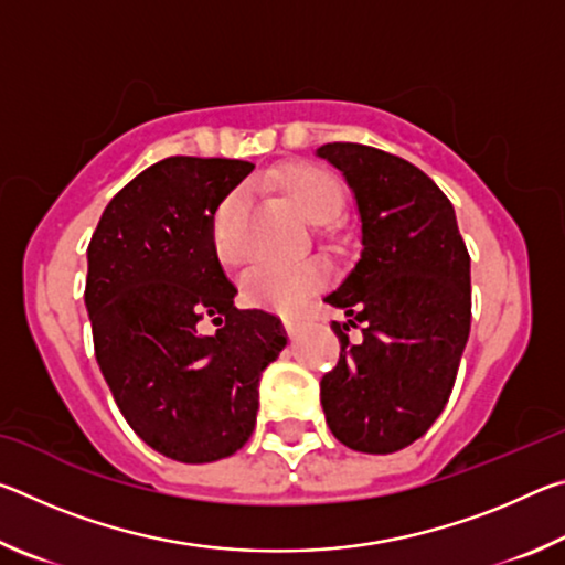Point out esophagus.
Masks as SVG:
<instances>
[{
    "label": "esophagus",
    "mask_w": 565,
    "mask_h": 565,
    "mask_svg": "<svg viewBox=\"0 0 565 565\" xmlns=\"http://www.w3.org/2000/svg\"><path fill=\"white\" fill-rule=\"evenodd\" d=\"M284 327H286V331H289L291 337H294V333L299 331L301 323H299V319H294V317H284Z\"/></svg>",
    "instance_id": "obj_1"
}]
</instances>
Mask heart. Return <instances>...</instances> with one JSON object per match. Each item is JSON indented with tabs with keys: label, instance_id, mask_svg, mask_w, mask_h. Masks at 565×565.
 Instances as JSON below:
<instances>
[{
	"label": "heart",
	"instance_id": "b5f03b06",
	"mask_svg": "<svg viewBox=\"0 0 565 565\" xmlns=\"http://www.w3.org/2000/svg\"><path fill=\"white\" fill-rule=\"evenodd\" d=\"M274 186H279L291 204L313 224H331L347 204L341 181L317 164L291 161L271 174ZM244 212V194H226L212 216V246L216 259L224 266H234L242 259L238 248V222ZM331 269L319 256L294 264H262L254 266L244 279V299L262 309L294 313L306 296L321 291L329 284Z\"/></svg>",
	"mask_w": 565,
	"mask_h": 565
}]
</instances>
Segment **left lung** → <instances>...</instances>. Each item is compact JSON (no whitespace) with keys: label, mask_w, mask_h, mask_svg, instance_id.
<instances>
[{"label":"left lung","mask_w":565,"mask_h":565,"mask_svg":"<svg viewBox=\"0 0 565 565\" xmlns=\"http://www.w3.org/2000/svg\"><path fill=\"white\" fill-rule=\"evenodd\" d=\"M343 171L361 214V259L327 303L341 351L321 379L331 434L361 454H394L441 416L471 329V256L454 204L411 161L351 141L319 149ZM362 339L351 342L348 331Z\"/></svg>","instance_id":"8db88e82"}]
</instances>
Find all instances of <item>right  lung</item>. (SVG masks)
Wrapping results in <instances>:
<instances>
[{
	"label": "right lung",
	"mask_w": 565,
	"mask_h": 565,
	"mask_svg": "<svg viewBox=\"0 0 565 565\" xmlns=\"http://www.w3.org/2000/svg\"><path fill=\"white\" fill-rule=\"evenodd\" d=\"M252 169L159 161L111 199L87 248L94 356L134 434L181 463H212L248 441L259 376L286 347L279 317L236 309L212 246L214 209Z\"/></svg>",
	"instance_id": "1"
}]
</instances>
